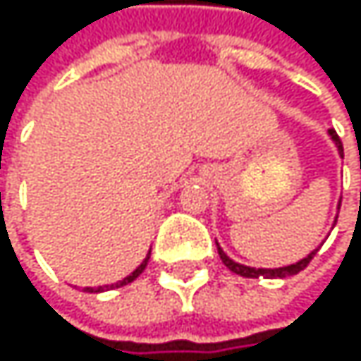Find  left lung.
Masks as SVG:
<instances>
[{
  "instance_id": "obj_1",
  "label": "left lung",
  "mask_w": 361,
  "mask_h": 361,
  "mask_svg": "<svg viewBox=\"0 0 361 361\" xmlns=\"http://www.w3.org/2000/svg\"><path fill=\"white\" fill-rule=\"evenodd\" d=\"M327 136L331 138L334 147L338 149V156L344 158V154H342V142H340L338 134H336L334 130H327ZM338 207H340V203H338ZM336 221H338V214H336V219H334V225H336ZM216 249H219V257L223 259V264H225L231 273H235V275L247 277V279H283V277H290V275L301 273V271L310 264V259L316 255V251L321 249V247L312 249L305 257H301L299 262H295V264H286V267H277V269H255V267H247V264H240V262H233V259L221 249L219 243H216Z\"/></svg>"
}]
</instances>
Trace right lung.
I'll return each instance as SVG.
<instances>
[{"instance_id":"add662e5","label":"right lung","mask_w":361,"mask_h":361,"mask_svg":"<svg viewBox=\"0 0 361 361\" xmlns=\"http://www.w3.org/2000/svg\"><path fill=\"white\" fill-rule=\"evenodd\" d=\"M149 255H151V251L147 253V257H145V259L140 262V264H138V267H136V269H134V271H132V273H130L128 277H123L121 281H114V283H110V286H97V288H86V290H88V293H104V290H114V288H123V286L132 283V281H134V279H136V277H138V275H140V273H142L145 269H147Z\"/></svg>"}]
</instances>
